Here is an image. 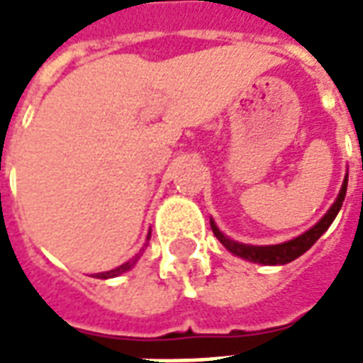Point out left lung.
I'll return each mask as SVG.
<instances>
[{"label":"left lung","instance_id":"8db88e82","mask_svg":"<svg viewBox=\"0 0 363 363\" xmlns=\"http://www.w3.org/2000/svg\"><path fill=\"white\" fill-rule=\"evenodd\" d=\"M346 186H348V177H344L342 189L338 192L336 202L330 206V210L320 218L319 223H315L309 231H305L303 235L296 237V239H291V241H286V243L268 245V247H255V245L237 243L233 239H229V237L223 235L220 229H218V225H216L213 221H210V223H212L213 235L220 239V243L223 245L229 252H233V255H237V257H241V259L245 260L259 262V264H288L291 260H296L297 257H301L305 251H309L313 245L317 243V239L330 228V223L335 221L336 213L340 212V208H342L344 196H346Z\"/></svg>","mask_w":363,"mask_h":363}]
</instances>
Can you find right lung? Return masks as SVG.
Here are the masks:
<instances>
[{"label": "right lung", "instance_id": "obj_1", "mask_svg": "<svg viewBox=\"0 0 363 363\" xmlns=\"http://www.w3.org/2000/svg\"><path fill=\"white\" fill-rule=\"evenodd\" d=\"M147 239H150V235H147ZM143 251V249H142ZM140 257V255H138ZM138 257H134L132 260H128V262H124V264H120L118 268H114V270H108V272H101L96 274V278H114V276H120L122 272H126V270H130V268L134 267L135 260H138Z\"/></svg>", "mask_w": 363, "mask_h": 363}]
</instances>
